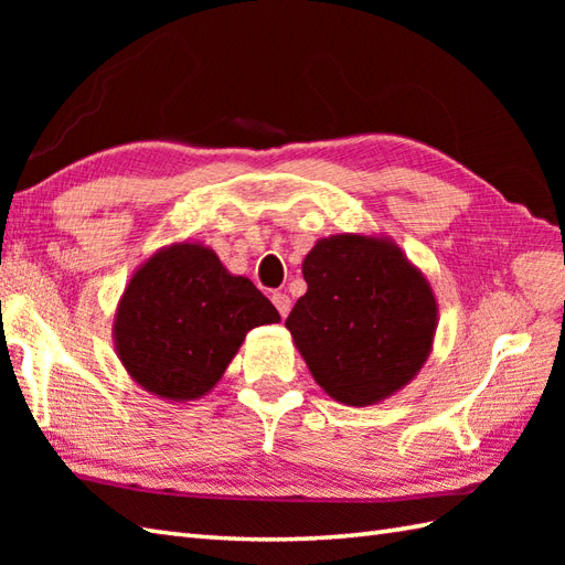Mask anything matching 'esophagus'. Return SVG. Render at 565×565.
I'll use <instances>...</instances> for the list:
<instances>
[{"label":"esophagus","instance_id":"1","mask_svg":"<svg viewBox=\"0 0 565 565\" xmlns=\"http://www.w3.org/2000/svg\"><path fill=\"white\" fill-rule=\"evenodd\" d=\"M271 303L276 306V310H279L281 318H286V316L291 313V298L286 296L284 291H274L271 294Z\"/></svg>","mask_w":565,"mask_h":565}]
</instances>
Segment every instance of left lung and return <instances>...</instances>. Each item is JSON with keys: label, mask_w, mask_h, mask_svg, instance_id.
Returning a JSON list of instances; mask_svg holds the SVG:
<instances>
[{"label": "left lung", "mask_w": 565, "mask_h": 565, "mask_svg": "<svg viewBox=\"0 0 565 565\" xmlns=\"http://www.w3.org/2000/svg\"><path fill=\"white\" fill-rule=\"evenodd\" d=\"M308 291L286 318L318 386L366 407L403 391L431 354L439 306L427 276L386 235L320 237L303 259Z\"/></svg>", "instance_id": "1"}]
</instances>
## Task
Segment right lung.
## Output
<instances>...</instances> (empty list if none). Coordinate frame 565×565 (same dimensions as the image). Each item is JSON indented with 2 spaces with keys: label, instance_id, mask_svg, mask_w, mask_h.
Masks as SVG:
<instances>
[{
  "label": "right lung",
  "instance_id": "add662e5",
  "mask_svg": "<svg viewBox=\"0 0 565 565\" xmlns=\"http://www.w3.org/2000/svg\"><path fill=\"white\" fill-rule=\"evenodd\" d=\"M247 276L223 267L201 243H172L130 276L114 316V347L142 391L170 403L211 393L245 334L279 322Z\"/></svg>",
  "mask_w": 565,
  "mask_h": 565
}]
</instances>
